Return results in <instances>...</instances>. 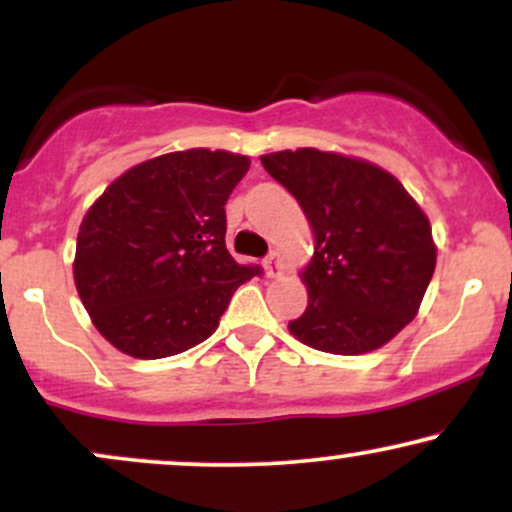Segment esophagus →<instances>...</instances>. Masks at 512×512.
Wrapping results in <instances>:
<instances>
[{"label":"esophagus","instance_id":"1","mask_svg":"<svg viewBox=\"0 0 512 512\" xmlns=\"http://www.w3.org/2000/svg\"><path fill=\"white\" fill-rule=\"evenodd\" d=\"M262 264H264V274H267V276H279V272H281L279 252H272V255H269Z\"/></svg>","mask_w":512,"mask_h":512}]
</instances>
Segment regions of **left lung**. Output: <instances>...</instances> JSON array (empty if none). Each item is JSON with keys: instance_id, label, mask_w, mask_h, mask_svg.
<instances>
[{"instance_id": "8db88e82", "label": "left lung", "mask_w": 512, "mask_h": 512, "mask_svg": "<svg viewBox=\"0 0 512 512\" xmlns=\"http://www.w3.org/2000/svg\"><path fill=\"white\" fill-rule=\"evenodd\" d=\"M260 161L296 197L315 238L301 272L308 308L289 332L339 356L385 346L419 313L436 269L424 209L395 175L363 158L286 149Z\"/></svg>"}]
</instances>
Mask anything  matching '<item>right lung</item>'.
<instances>
[{
    "instance_id": "add662e5",
    "label": "right lung",
    "mask_w": 512,
    "mask_h": 512,
    "mask_svg": "<svg viewBox=\"0 0 512 512\" xmlns=\"http://www.w3.org/2000/svg\"><path fill=\"white\" fill-rule=\"evenodd\" d=\"M250 158L187 149L129 168L79 226L74 284L96 330L134 358H166L219 327L260 269L226 250V202Z\"/></svg>"
}]
</instances>
